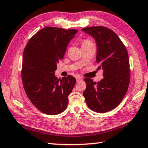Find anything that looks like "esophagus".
<instances>
[{
    "instance_id": "esophagus-1",
    "label": "esophagus",
    "mask_w": 148,
    "mask_h": 148,
    "mask_svg": "<svg viewBox=\"0 0 148 148\" xmlns=\"http://www.w3.org/2000/svg\"><path fill=\"white\" fill-rule=\"evenodd\" d=\"M76 80H77V82H81L82 80V77H79V76H77V77H76Z\"/></svg>"
}]
</instances>
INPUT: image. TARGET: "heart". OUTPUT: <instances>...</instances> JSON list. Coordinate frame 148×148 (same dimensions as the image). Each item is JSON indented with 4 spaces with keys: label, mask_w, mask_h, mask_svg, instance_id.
Instances as JSON below:
<instances>
[{
    "label": "heart",
    "mask_w": 148,
    "mask_h": 148,
    "mask_svg": "<svg viewBox=\"0 0 148 148\" xmlns=\"http://www.w3.org/2000/svg\"><path fill=\"white\" fill-rule=\"evenodd\" d=\"M81 44H82V47H85V46H89V45H92V44H94L92 43V42L89 39H83L81 42Z\"/></svg>",
    "instance_id": "obj_1"
}]
</instances>
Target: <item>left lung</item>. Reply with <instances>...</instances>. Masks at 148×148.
<instances>
[{
  "label": "left lung",
  "instance_id": "obj_1",
  "mask_svg": "<svg viewBox=\"0 0 148 148\" xmlns=\"http://www.w3.org/2000/svg\"><path fill=\"white\" fill-rule=\"evenodd\" d=\"M97 42V62L103 70L101 81L96 83L86 77L83 92L87 106L92 111L105 113L121 103L130 83L128 52L122 41L112 30L103 26L83 28Z\"/></svg>",
  "mask_w": 148,
  "mask_h": 148
}]
</instances>
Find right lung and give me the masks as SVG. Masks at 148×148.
Here are the masks:
<instances>
[{"label": "right lung", "mask_w": 148, "mask_h": 148, "mask_svg": "<svg viewBox=\"0 0 148 148\" xmlns=\"http://www.w3.org/2000/svg\"><path fill=\"white\" fill-rule=\"evenodd\" d=\"M77 32L76 29L46 27L33 35L25 47L23 86L32 104L44 114H61L68 105V97L76 79L68 75L60 80L54 72L57 62L63 59L66 47Z\"/></svg>", "instance_id": "obj_1"}]
</instances>
